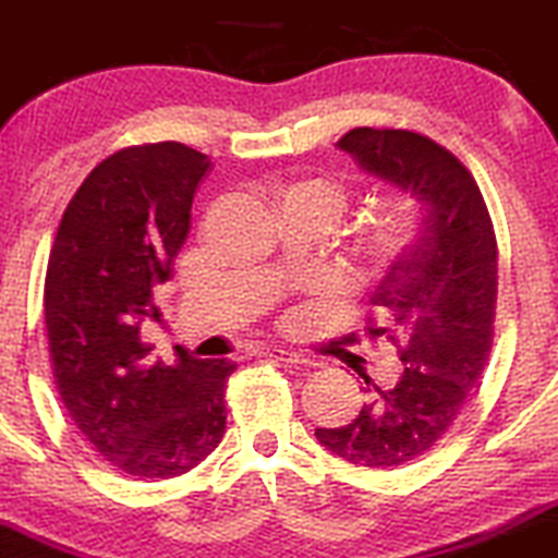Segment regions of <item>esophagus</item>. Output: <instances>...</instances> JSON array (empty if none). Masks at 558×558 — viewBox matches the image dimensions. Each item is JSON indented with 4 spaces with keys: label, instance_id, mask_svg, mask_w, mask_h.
Masks as SVG:
<instances>
[{
    "label": "esophagus",
    "instance_id": "1",
    "mask_svg": "<svg viewBox=\"0 0 558 558\" xmlns=\"http://www.w3.org/2000/svg\"><path fill=\"white\" fill-rule=\"evenodd\" d=\"M256 354L272 356V360H280V362H286V365H294V367H316L318 365L313 356L302 354V351L278 349V345H262V349H256Z\"/></svg>",
    "mask_w": 558,
    "mask_h": 558
}]
</instances>
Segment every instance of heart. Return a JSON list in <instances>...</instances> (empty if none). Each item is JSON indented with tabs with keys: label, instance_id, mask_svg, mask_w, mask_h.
<instances>
[{
	"label": "heart",
	"instance_id": "obj_1",
	"mask_svg": "<svg viewBox=\"0 0 558 558\" xmlns=\"http://www.w3.org/2000/svg\"><path fill=\"white\" fill-rule=\"evenodd\" d=\"M286 198H291V202L316 204L327 218H332V215L338 213L340 198L343 196H340V187L327 180H302V182H294V185L283 193L280 202H286ZM414 236H416L414 218H411V215H392V218L378 229L376 240H373V251H371L373 264H376V267H387V264H392L395 258H398L400 253L414 242Z\"/></svg>",
	"mask_w": 558,
	"mask_h": 558
}]
</instances>
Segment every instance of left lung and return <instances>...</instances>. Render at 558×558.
<instances>
[{
  "instance_id": "8db88e82",
  "label": "left lung",
  "mask_w": 558,
  "mask_h": 558,
  "mask_svg": "<svg viewBox=\"0 0 558 558\" xmlns=\"http://www.w3.org/2000/svg\"><path fill=\"white\" fill-rule=\"evenodd\" d=\"M365 174L420 207L416 240L389 264L367 335H387L403 373L340 428L316 439L354 466L389 469L425 456L480 387L494 345L499 256L488 207L466 166L411 130L354 128L338 142ZM371 384V378H365Z\"/></svg>"
}]
</instances>
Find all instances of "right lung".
Segmentation results:
<instances>
[{
    "label": "right lung",
    "mask_w": 558,
    "mask_h": 558,
    "mask_svg": "<svg viewBox=\"0 0 558 558\" xmlns=\"http://www.w3.org/2000/svg\"><path fill=\"white\" fill-rule=\"evenodd\" d=\"M207 155L177 142L108 155L81 182L46 272V332L59 398L84 439L124 474L191 472L226 434L229 360H149L142 324L174 275Z\"/></svg>",
    "instance_id": "add662e5"
}]
</instances>
